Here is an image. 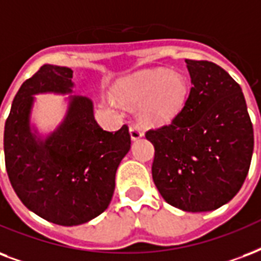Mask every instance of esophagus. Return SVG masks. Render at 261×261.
Masks as SVG:
<instances>
[{
  "label": "esophagus",
  "instance_id": "esophagus-1",
  "mask_svg": "<svg viewBox=\"0 0 261 261\" xmlns=\"http://www.w3.org/2000/svg\"><path fill=\"white\" fill-rule=\"evenodd\" d=\"M130 135H131V139L137 141V139H139L141 137H142V135H144V133H142V130H141L138 126H134V124H131V126H130Z\"/></svg>",
  "mask_w": 261,
  "mask_h": 261
}]
</instances>
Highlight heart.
<instances>
[{"instance_id":"heart-1","label":"heart","mask_w":261,"mask_h":261,"mask_svg":"<svg viewBox=\"0 0 261 261\" xmlns=\"http://www.w3.org/2000/svg\"><path fill=\"white\" fill-rule=\"evenodd\" d=\"M190 85L180 72L150 69L135 73L116 86V93L130 107L142 105V117L150 124L171 122L184 108Z\"/></svg>"}]
</instances>
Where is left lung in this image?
Returning <instances> with one entry per match:
<instances>
[{"label":"left lung","instance_id":"1","mask_svg":"<svg viewBox=\"0 0 261 261\" xmlns=\"http://www.w3.org/2000/svg\"><path fill=\"white\" fill-rule=\"evenodd\" d=\"M192 89L170 124L146 131L153 182L168 204L218 210L240 192L253 153V126L240 85L215 63L188 60Z\"/></svg>","mask_w":261,"mask_h":261}]
</instances>
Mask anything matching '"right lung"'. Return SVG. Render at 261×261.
Returning a JSON list of instances; mask_svg holds the SVG:
<instances>
[{"instance_id": "1", "label": "right lung", "mask_w": 261, "mask_h": 261, "mask_svg": "<svg viewBox=\"0 0 261 261\" xmlns=\"http://www.w3.org/2000/svg\"><path fill=\"white\" fill-rule=\"evenodd\" d=\"M72 86V69L42 65L16 93L4 131L12 188L34 214L60 226L86 223L108 208L117 167L131 146L128 127L102 130L86 97H72L61 126L37 139L30 130L33 95L71 93Z\"/></svg>"}]
</instances>
